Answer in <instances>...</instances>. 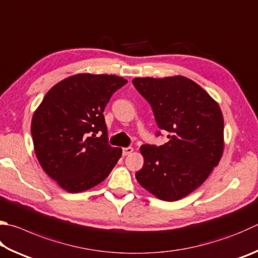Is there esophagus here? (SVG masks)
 Here are the masks:
<instances>
[{"mask_svg": "<svg viewBox=\"0 0 258 258\" xmlns=\"http://www.w3.org/2000/svg\"><path fill=\"white\" fill-rule=\"evenodd\" d=\"M133 148L132 147H128V148H124L123 149V156H128V154H131L133 152Z\"/></svg>", "mask_w": 258, "mask_h": 258, "instance_id": "34e87169", "label": "esophagus"}]
</instances>
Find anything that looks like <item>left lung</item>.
I'll return each instance as SVG.
<instances>
[{
    "label": "left lung",
    "mask_w": 258,
    "mask_h": 258,
    "mask_svg": "<svg viewBox=\"0 0 258 258\" xmlns=\"http://www.w3.org/2000/svg\"><path fill=\"white\" fill-rule=\"evenodd\" d=\"M132 82L151 105L159 128L169 133V141L160 147L140 148L144 163L135 177L159 200L178 201L202 185L222 157V111L203 88L185 77Z\"/></svg>",
    "instance_id": "1"
}]
</instances>
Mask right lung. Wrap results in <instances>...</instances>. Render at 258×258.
Here are the masks:
<instances>
[{
    "label": "right lung",
    "instance_id": "right-lung-1",
    "mask_svg": "<svg viewBox=\"0 0 258 258\" xmlns=\"http://www.w3.org/2000/svg\"><path fill=\"white\" fill-rule=\"evenodd\" d=\"M126 83L117 76L76 74L55 84L34 113L36 157L46 174L69 193L100 184L121 157L120 148L108 144L104 110Z\"/></svg>",
    "mask_w": 258,
    "mask_h": 258
}]
</instances>
